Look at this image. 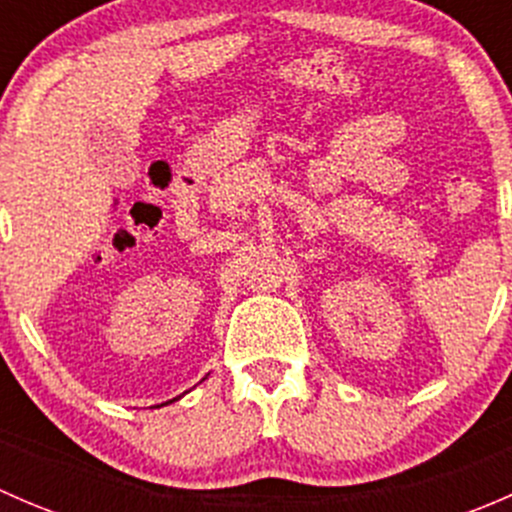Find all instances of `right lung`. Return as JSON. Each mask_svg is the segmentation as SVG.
Returning a JSON list of instances; mask_svg holds the SVG:
<instances>
[{"instance_id": "1", "label": "right lung", "mask_w": 512, "mask_h": 512, "mask_svg": "<svg viewBox=\"0 0 512 512\" xmlns=\"http://www.w3.org/2000/svg\"><path fill=\"white\" fill-rule=\"evenodd\" d=\"M205 379H208V376H205ZM205 379H203V381H205ZM185 394H188V391H185ZM185 394H180V396H185ZM180 396H175V399L165 401V404H160V406H168V404H173V401H178V399H180ZM156 409H158V406H156Z\"/></svg>"}]
</instances>
